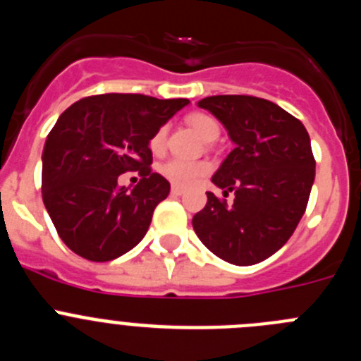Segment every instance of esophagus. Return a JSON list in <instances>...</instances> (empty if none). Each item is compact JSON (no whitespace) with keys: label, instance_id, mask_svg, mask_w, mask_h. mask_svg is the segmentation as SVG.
<instances>
[{"label":"esophagus","instance_id":"esophagus-1","mask_svg":"<svg viewBox=\"0 0 361 361\" xmlns=\"http://www.w3.org/2000/svg\"><path fill=\"white\" fill-rule=\"evenodd\" d=\"M171 195H175V197L184 195V190H183V188H178V186H171Z\"/></svg>","mask_w":361,"mask_h":361}]
</instances>
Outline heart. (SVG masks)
<instances>
[{"label": "heart", "instance_id": "1", "mask_svg": "<svg viewBox=\"0 0 361 361\" xmlns=\"http://www.w3.org/2000/svg\"><path fill=\"white\" fill-rule=\"evenodd\" d=\"M186 123L190 128H193V132L197 135H200L204 141H215L220 133V126L212 116L208 114H190L186 117ZM149 149L153 153H162L166 146V128H159L157 132L149 137ZM159 171L162 173V177L168 178L173 186L178 188H190L199 180L200 177L209 171V164L204 161H188V159H170L166 161L164 164H161Z\"/></svg>", "mask_w": 361, "mask_h": 361}]
</instances>
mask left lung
Here are the masks:
<instances>
[{"label":"left lung","mask_w":361,"mask_h":361,"mask_svg":"<svg viewBox=\"0 0 361 361\" xmlns=\"http://www.w3.org/2000/svg\"><path fill=\"white\" fill-rule=\"evenodd\" d=\"M224 124L235 148L213 184L235 193L233 204L208 191L193 216L206 247L235 266H253L291 238L314 183L311 139L289 111L253 95H212L199 101Z\"/></svg>","instance_id":"obj_1"}]
</instances>
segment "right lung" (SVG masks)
I'll use <instances>...</instances> for the list:
<instances>
[{
    "label": "right lung",
    "mask_w": 361,
    "mask_h": 361,
    "mask_svg": "<svg viewBox=\"0 0 361 361\" xmlns=\"http://www.w3.org/2000/svg\"><path fill=\"white\" fill-rule=\"evenodd\" d=\"M190 103L142 94H101L79 99L47 135L41 193L56 231L70 250L92 262H108L145 238L170 183L152 171L149 137ZM139 171L133 190L116 178Z\"/></svg>",
    "instance_id": "obj_1"
}]
</instances>
